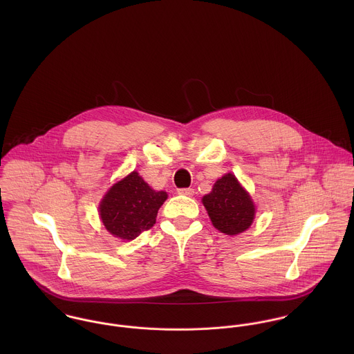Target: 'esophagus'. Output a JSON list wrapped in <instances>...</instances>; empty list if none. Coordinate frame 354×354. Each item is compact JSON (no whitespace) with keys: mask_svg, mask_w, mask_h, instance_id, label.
Here are the masks:
<instances>
[{"mask_svg":"<svg viewBox=\"0 0 354 354\" xmlns=\"http://www.w3.org/2000/svg\"><path fill=\"white\" fill-rule=\"evenodd\" d=\"M180 195H185V196H194L195 191L192 188H181L177 191Z\"/></svg>","mask_w":354,"mask_h":354,"instance_id":"34e87169","label":"esophagus"}]
</instances>
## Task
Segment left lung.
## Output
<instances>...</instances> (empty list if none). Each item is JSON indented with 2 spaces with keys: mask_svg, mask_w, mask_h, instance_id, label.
Here are the masks:
<instances>
[{
  "mask_svg": "<svg viewBox=\"0 0 354 354\" xmlns=\"http://www.w3.org/2000/svg\"><path fill=\"white\" fill-rule=\"evenodd\" d=\"M212 225L222 233L234 236L252 225L254 205L248 192L233 174L219 178L212 191L203 198Z\"/></svg>",
  "mask_w": 354,
  "mask_h": 354,
  "instance_id": "1",
  "label": "left lung"
}]
</instances>
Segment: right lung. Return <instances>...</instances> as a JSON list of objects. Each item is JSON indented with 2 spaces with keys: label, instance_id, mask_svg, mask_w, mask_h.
<instances>
[{
  "label": "right lung",
  "instance_id": "1",
  "mask_svg": "<svg viewBox=\"0 0 354 354\" xmlns=\"http://www.w3.org/2000/svg\"><path fill=\"white\" fill-rule=\"evenodd\" d=\"M166 199V192L153 191L139 173L132 171L104 195L100 215L113 236L133 240L155 225L158 209Z\"/></svg>",
  "mask_w": 354,
  "mask_h": 354
}]
</instances>
